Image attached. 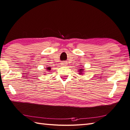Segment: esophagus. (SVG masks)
Masks as SVG:
<instances>
[{
  "instance_id": "1",
  "label": "esophagus",
  "mask_w": 130,
  "mask_h": 130,
  "mask_svg": "<svg viewBox=\"0 0 130 130\" xmlns=\"http://www.w3.org/2000/svg\"><path fill=\"white\" fill-rule=\"evenodd\" d=\"M61 65H62V66H65L67 65V62H65V61H63L61 63Z\"/></svg>"
}]
</instances>
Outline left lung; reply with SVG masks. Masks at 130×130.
Segmentation results:
<instances>
[{"label": "left lung", "mask_w": 130, "mask_h": 130, "mask_svg": "<svg viewBox=\"0 0 130 130\" xmlns=\"http://www.w3.org/2000/svg\"><path fill=\"white\" fill-rule=\"evenodd\" d=\"M83 69H79V72H80V73H81V74H82V71H83Z\"/></svg>", "instance_id": "obj_1"}]
</instances>
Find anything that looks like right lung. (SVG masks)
<instances>
[{
  "label": "right lung",
  "mask_w": 130,
  "mask_h": 130,
  "mask_svg": "<svg viewBox=\"0 0 130 130\" xmlns=\"http://www.w3.org/2000/svg\"><path fill=\"white\" fill-rule=\"evenodd\" d=\"M47 68V70H48V71H49L51 70V68H50V67H48V68Z\"/></svg>",
  "instance_id": "obj_1"
}]
</instances>
